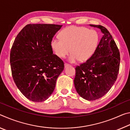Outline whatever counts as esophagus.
I'll list each match as a JSON object with an SVG mask.
<instances>
[{
    "label": "esophagus",
    "instance_id": "esophagus-1",
    "mask_svg": "<svg viewBox=\"0 0 130 130\" xmlns=\"http://www.w3.org/2000/svg\"><path fill=\"white\" fill-rule=\"evenodd\" d=\"M64 65H65V68H67V67H69V66L70 65L69 63H65V64H64Z\"/></svg>",
    "mask_w": 130,
    "mask_h": 130
}]
</instances>
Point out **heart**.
Wrapping results in <instances>:
<instances>
[{
    "label": "heart",
    "mask_w": 130,
    "mask_h": 130,
    "mask_svg": "<svg viewBox=\"0 0 130 130\" xmlns=\"http://www.w3.org/2000/svg\"><path fill=\"white\" fill-rule=\"evenodd\" d=\"M59 37L60 38L52 39V49L57 56L63 58L70 53L71 48L72 54L69 58L71 62L88 60L95 52L99 41L95 30L74 26L61 30Z\"/></svg>",
    "instance_id": "1"
}]
</instances>
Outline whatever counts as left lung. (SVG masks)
Listing matches in <instances>:
<instances>
[{"instance_id":"8db88e82","label":"left lung","mask_w":130,"mask_h":130,"mask_svg":"<svg viewBox=\"0 0 130 130\" xmlns=\"http://www.w3.org/2000/svg\"><path fill=\"white\" fill-rule=\"evenodd\" d=\"M90 26L100 28L104 35L91 58L76 67L74 83L79 95L92 101L104 96L115 83L120 57L119 50L108 30L101 25Z\"/></svg>"}]
</instances>
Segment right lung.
Segmentation results:
<instances>
[{"instance_id":"1","label":"right lung","mask_w":130,"mask_h":130,"mask_svg":"<svg viewBox=\"0 0 130 130\" xmlns=\"http://www.w3.org/2000/svg\"><path fill=\"white\" fill-rule=\"evenodd\" d=\"M62 25L28 24L15 38L10 52L12 78L28 100L42 102L51 95L64 63L53 53L51 42Z\"/></svg>"}]
</instances>
